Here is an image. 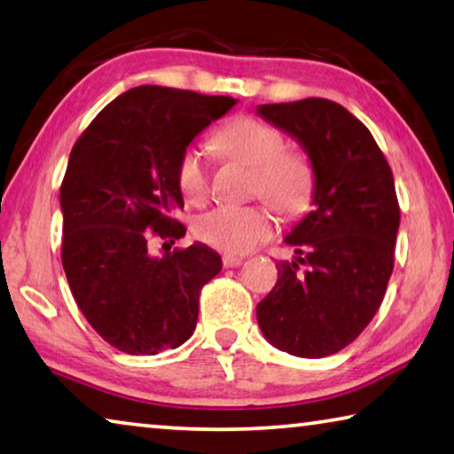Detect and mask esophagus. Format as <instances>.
<instances>
[{
	"instance_id": "esophagus-1",
	"label": "esophagus",
	"mask_w": 454,
	"mask_h": 454,
	"mask_svg": "<svg viewBox=\"0 0 454 454\" xmlns=\"http://www.w3.org/2000/svg\"><path fill=\"white\" fill-rule=\"evenodd\" d=\"M243 263L241 257H223V265L225 267H239Z\"/></svg>"
}]
</instances>
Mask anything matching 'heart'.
Wrapping results in <instances>:
<instances>
[{"instance_id":"obj_1","label":"heart","mask_w":454,"mask_h":454,"mask_svg":"<svg viewBox=\"0 0 454 454\" xmlns=\"http://www.w3.org/2000/svg\"><path fill=\"white\" fill-rule=\"evenodd\" d=\"M215 148L223 157L254 168V192L286 217H297L309 207L314 192V168L301 153L284 151V135L257 118L237 116L215 135ZM176 183L189 203H200L209 191L205 154L191 146L183 153ZM276 231V221L265 207L219 205L200 215L195 235L225 254H247Z\"/></svg>"}]
</instances>
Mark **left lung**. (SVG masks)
<instances>
[{
	"label": "left lung",
	"instance_id": "8db88e82",
	"mask_svg": "<svg viewBox=\"0 0 454 454\" xmlns=\"http://www.w3.org/2000/svg\"><path fill=\"white\" fill-rule=\"evenodd\" d=\"M255 113L292 137L314 168V211L284 237L295 257L279 262L257 324L278 350L325 358L358 338L384 300L400 225L395 178L370 130L336 102L262 104Z\"/></svg>",
	"mask_w": 454,
	"mask_h": 454
}]
</instances>
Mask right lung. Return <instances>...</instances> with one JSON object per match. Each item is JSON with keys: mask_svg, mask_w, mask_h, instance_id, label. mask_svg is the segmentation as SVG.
Listing matches in <instances>:
<instances>
[{"mask_svg": "<svg viewBox=\"0 0 454 454\" xmlns=\"http://www.w3.org/2000/svg\"><path fill=\"white\" fill-rule=\"evenodd\" d=\"M237 104L138 86L100 110L74 145L59 189L62 265L88 324L124 354L154 356L195 332L199 294L221 271L203 243L153 255L148 239L187 233L176 168L183 153Z\"/></svg>", "mask_w": 454, "mask_h": 454, "instance_id": "obj_1", "label": "right lung"}]
</instances>
